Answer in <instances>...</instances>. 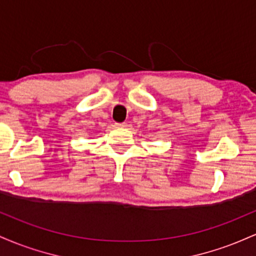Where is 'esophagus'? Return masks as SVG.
<instances>
[{
	"label": "esophagus",
	"instance_id": "esophagus-1",
	"mask_svg": "<svg viewBox=\"0 0 256 256\" xmlns=\"http://www.w3.org/2000/svg\"><path fill=\"white\" fill-rule=\"evenodd\" d=\"M126 126V122H116V128H125Z\"/></svg>",
	"mask_w": 256,
	"mask_h": 256
}]
</instances>
